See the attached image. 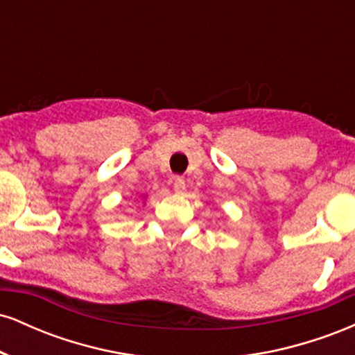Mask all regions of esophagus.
I'll return each instance as SVG.
<instances>
[{"label": "esophagus", "mask_w": 355, "mask_h": 355, "mask_svg": "<svg viewBox=\"0 0 355 355\" xmlns=\"http://www.w3.org/2000/svg\"><path fill=\"white\" fill-rule=\"evenodd\" d=\"M185 180H183L182 177H175V180H173V190L177 191V193H183V191H185Z\"/></svg>", "instance_id": "34e87169"}]
</instances>
